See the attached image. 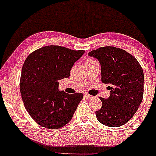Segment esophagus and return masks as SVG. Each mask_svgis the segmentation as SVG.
<instances>
[{
	"label": "esophagus",
	"mask_w": 156,
	"mask_h": 156,
	"mask_svg": "<svg viewBox=\"0 0 156 156\" xmlns=\"http://www.w3.org/2000/svg\"><path fill=\"white\" fill-rule=\"evenodd\" d=\"M85 98H86L87 99H91V98H93V97L91 96V95L88 94H85Z\"/></svg>",
	"instance_id": "34e87169"
}]
</instances>
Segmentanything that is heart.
Returning <instances> with one entry per match:
<instances>
[{"mask_svg": "<svg viewBox=\"0 0 156 156\" xmlns=\"http://www.w3.org/2000/svg\"><path fill=\"white\" fill-rule=\"evenodd\" d=\"M91 60H92V59H91V58H88V59L86 60V62H88V61H91Z\"/></svg>", "mask_w": 156, "mask_h": 156, "instance_id": "1", "label": "heart"}]
</instances>
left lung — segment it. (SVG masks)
Here are the masks:
<instances>
[{"mask_svg":"<svg viewBox=\"0 0 156 156\" xmlns=\"http://www.w3.org/2000/svg\"><path fill=\"white\" fill-rule=\"evenodd\" d=\"M101 65V80L109 84L110 96L100 98L102 107L96 117L110 127L124 125L138 110L143 100V69L138 60L126 51L115 47L100 48L88 53Z\"/></svg>","mask_w":156,"mask_h":156,"instance_id":"1","label":"left lung"}]
</instances>
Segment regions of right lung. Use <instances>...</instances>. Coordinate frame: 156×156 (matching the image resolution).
<instances>
[{
    "label": "right lung",
    "instance_id": "right-lung-1",
    "mask_svg": "<svg viewBox=\"0 0 156 156\" xmlns=\"http://www.w3.org/2000/svg\"><path fill=\"white\" fill-rule=\"evenodd\" d=\"M84 52L50 45L26 58L20 91L27 111L38 125L54 129L63 127L73 118L83 94L59 91L58 80L69 77L71 68Z\"/></svg>",
    "mask_w": 156,
    "mask_h": 156
}]
</instances>
